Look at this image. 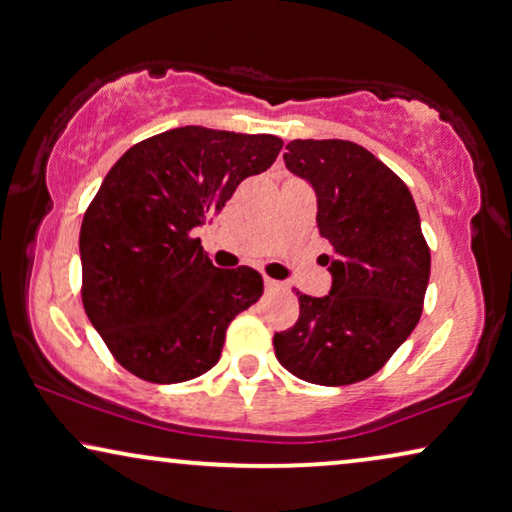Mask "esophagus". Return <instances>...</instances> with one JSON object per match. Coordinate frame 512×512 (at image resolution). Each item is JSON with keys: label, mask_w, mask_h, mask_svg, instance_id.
<instances>
[{"label": "esophagus", "mask_w": 512, "mask_h": 512, "mask_svg": "<svg viewBox=\"0 0 512 512\" xmlns=\"http://www.w3.org/2000/svg\"><path fill=\"white\" fill-rule=\"evenodd\" d=\"M265 288H268V291H279L281 284H279V281L270 279V277H265Z\"/></svg>", "instance_id": "34e87169"}]
</instances>
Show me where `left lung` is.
Wrapping results in <instances>:
<instances>
[{
  "instance_id": "left-lung-1",
  "label": "left lung",
  "mask_w": 512,
  "mask_h": 512,
  "mask_svg": "<svg viewBox=\"0 0 512 512\" xmlns=\"http://www.w3.org/2000/svg\"><path fill=\"white\" fill-rule=\"evenodd\" d=\"M284 161L316 191L332 286L323 298L298 293L300 318L274 332V353L302 381H365L420 321L429 247L418 207L409 187L351 140H291Z\"/></svg>"
}]
</instances>
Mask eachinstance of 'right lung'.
Listing matches in <instances>:
<instances>
[{
	"mask_svg": "<svg viewBox=\"0 0 512 512\" xmlns=\"http://www.w3.org/2000/svg\"><path fill=\"white\" fill-rule=\"evenodd\" d=\"M284 145L270 133L180 127L133 145L103 177L80 226L83 305L124 369L182 383L221 358L226 328L263 295V277L214 268L205 217Z\"/></svg>",
	"mask_w": 512,
	"mask_h": 512,
	"instance_id": "obj_1",
	"label": "right lung"
}]
</instances>
